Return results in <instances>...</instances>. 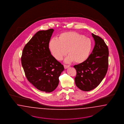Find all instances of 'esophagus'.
I'll list each match as a JSON object with an SVG mask.
<instances>
[{
  "label": "esophagus",
  "mask_w": 124,
  "mask_h": 124,
  "mask_svg": "<svg viewBox=\"0 0 124 124\" xmlns=\"http://www.w3.org/2000/svg\"><path fill=\"white\" fill-rule=\"evenodd\" d=\"M64 68H65V69H67V68H68L69 67H70V65H64Z\"/></svg>",
  "instance_id": "esophagus-1"
}]
</instances>
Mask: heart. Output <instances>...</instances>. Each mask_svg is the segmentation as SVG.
I'll use <instances>...</instances> for the list:
<instances>
[{
	"label": "heart",
	"mask_w": 124,
	"mask_h": 124,
	"mask_svg": "<svg viewBox=\"0 0 124 124\" xmlns=\"http://www.w3.org/2000/svg\"><path fill=\"white\" fill-rule=\"evenodd\" d=\"M92 47L90 39L74 31L63 32L59 39H52L49 42V48L54 58L61 60L67 54L69 55L65 61L81 63L88 58Z\"/></svg>",
	"instance_id": "1"
}]
</instances>
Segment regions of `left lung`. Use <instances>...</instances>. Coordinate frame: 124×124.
Returning <instances> with one entry per match:
<instances>
[{
  "label": "left lung",
  "instance_id": "8db88e82",
  "mask_svg": "<svg viewBox=\"0 0 124 124\" xmlns=\"http://www.w3.org/2000/svg\"><path fill=\"white\" fill-rule=\"evenodd\" d=\"M92 34L95 41L92 53L84 62L73 66L77 71L75 84L84 91L97 87L105 77L108 67L109 51L106 44L100 37Z\"/></svg>",
  "mask_w": 124,
  "mask_h": 124
}]
</instances>
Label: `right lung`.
I'll return each instance as SVG.
<instances>
[{"label": "right lung", "instance_id": "add662e5", "mask_svg": "<svg viewBox=\"0 0 124 124\" xmlns=\"http://www.w3.org/2000/svg\"><path fill=\"white\" fill-rule=\"evenodd\" d=\"M53 29L38 31L24 46L21 63L28 80L42 92L53 91L64 67L51 54L49 44Z\"/></svg>", "mask_w": 124, "mask_h": 124}]
</instances>
